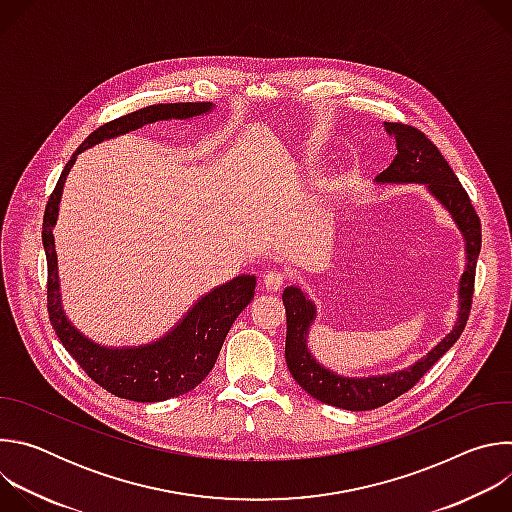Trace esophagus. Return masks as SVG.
I'll return each instance as SVG.
<instances>
[{
  "label": "esophagus",
  "mask_w": 512,
  "mask_h": 512,
  "mask_svg": "<svg viewBox=\"0 0 512 512\" xmlns=\"http://www.w3.org/2000/svg\"><path fill=\"white\" fill-rule=\"evenodd\" d=\"M285 273L283 271H279V269H273V271H267L265 275H263V285H265V289H269V291H277L283 283H285Z\"/></svg>",
  "instance_id": "34e87169"
}]
</instances>
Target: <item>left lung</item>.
Masks as SVG:
<instances>
[{"mask_svg": "<svg viewBox=\"0 0 512 512\" xmlns=\"http://www.w3.org/2000/svg\"><path fill=\"white\" fill-rule=\"evenodd\" d=\"M387 131L397 141V154L387 170L379 174V182H419L427 184L433 196L440 200L452 214L454 221L464 233L468 265L460 281V318L456 328L437 344L427 356H423L413 367L371 379H346L338 377L312 358L306 346V334L310 322L316 316L314 304L298 287H287L283 291V306L287 316L285 332V362L291 377L296 383L310 393L314 399L334 405L348 411H369L391 403L393 399L407 393L419 383V379L440 360L454 342L462 336L474 296V279H476V261L482 245L480 216L476 214L472 200L446 158L437 150V145L417 127L409 123L385 121Z\"/></svg>", "mask_w": 512, "mask_h": 512, "instance_id": "left-lung-1", "label": "left lung"}]
</instances>
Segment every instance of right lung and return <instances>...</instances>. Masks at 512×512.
Masks as SVG:
<instances>
[{
    "label": "right lung",
    "instance_id": "add662e5",
    "mask_svg": "<svg viewBox=\"0 0 512 512\" xmlns=\"http://www.w3.org/2000/svg\"><path fill=\"white\" fill-rule=\"evenodd\" d=\"M208 109L210 103H162L137 109L101 125L81 143L75 156L68 160L46 202L42 218V243L48 263L46 308L50 324L68 354L81 364V369L99 387L121 399L137 403H158L180 397L198 387L212 371L235 318L253 300L257 281L253 275H241L216 287L188 312L176 330H172L156 344L121 350L103 348L72 328L60 308L52 227L56 223L62 184L70 166L75 164L77 154L85 152L91 145L133 131L145 123L172 117L188 119L206 113Z\"/></svg>",
    "mask_w": 512,
    "mask_h": 512
}]
</instances>
